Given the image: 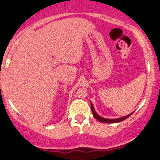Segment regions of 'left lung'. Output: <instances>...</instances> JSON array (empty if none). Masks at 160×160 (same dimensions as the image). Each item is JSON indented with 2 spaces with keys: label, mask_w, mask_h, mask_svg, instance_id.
<instances>
[{
  "label": "left lung",
  "mask_w": 160,
  "mask_h": 160,
  "mask_svg": "<svg viewBox=\"0 0 160 160\" xmlns=\"http://www.w3.org/2000/svg\"><path fill=\"white\" fill-rule=\"evenodd\" d=\"M91 109H92V114H93V117H95L96 120H98L99 122H104V123H114V122H121V121H123L126 120V119H127L128 117H129L132 114V113H130V114H128L127 116H126V117H121V118H118V119H113V120H110V119H105V118H103V117H100V116L98 115L96 113V112L94 110V108H93V105L91 103Z\"/></svg>",
  "instance_id": "left-lung-1"
}]
</instances>
